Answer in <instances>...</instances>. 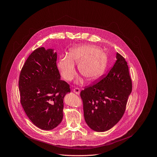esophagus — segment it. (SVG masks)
Here are the masks:
<instances>
[{
    "mask_svg": "<svg viewBox=\"0 0 157 157\" xmlns=\"http://www.w3.org/2000/svg\"><path fill=\"white\" fill-rule=\"evenodd\" d=\"M73 92H74L75 94H78V95H79V94H80V89H79V88H78V87H75V88L73 89Z\"/></svg>",
    "mask_w": 157,
    "mask_h": 157,
    "instance_id": "obj_1",
    "label": "esophagus"
}]
</instances>
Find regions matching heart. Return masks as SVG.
Segmentation results:
<instances>
[{"instance_id": "heart-1", "label": "heart", "mask_w": 157, "mask_h": 157, "mask_svg": "<svg viewBox=\"0 0 157 157\" xmlns=\"http://www.w3.org/2000/svg\"><path fill=\"white\" fill-rule=\"evenodd\" d=\"M75 63L78 64L79 73L87 81H91L103 74L107 64V56L95 46H79L71 48L68 56H61L57 63L61 77L67 81L72 80L76 75Z\"/></svg>"}]
</instances>
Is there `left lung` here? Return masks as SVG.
<instances>
[{
	"instance_id": "8db88e82",
	"label": "left lung",
	"mask_w": 157,
	"mask_h": 157,
	"mask_svg": "<svg viewBox=\"0 0 157 157\" xmlns=\"http://www.w3.org/2000/svg\"><path fill=\"white\" fill-rule=\"evenodd\" d=\"M117 60L109 73L80 93L84 119L92 130L105 132L123 116L132 84L125 58L116 54Z\"/></svg>"
}]
</instances>
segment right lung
I'll list each match as a JSON object with an SVG mask.
<instances>
[{
  "instance_id": "1",
  "label": "right lung",
  "mask_w": 157,
  "mask_h": 157,
  "mask_svg": "<svg viewBox=\"0 0 157 157\" xmlns=\"http://www.w3.org/2000/svg\"><path fill=\"white\" fill-rule=\"evenodd\" d=\"M53 49L40 47L27 59L20 74V102L25 114L38 128L50 130L63 117V99L70 85L60 79Z\"/></svg>"
}]
</instances>
